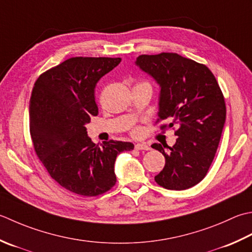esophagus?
Returning a JSON list of instances; mask_svg holds the SVG:
<instances>
[{
	"label": "esophagus",
	"mask_w": 252,
	"mask_h": 252,
	"mask_svg": "<svg viewBox=\"0 0 252 252\" xmlns=\"http://www.w3.org/2000/svg\"><path fill=\"white\" fill-rule=\"evenodd\" d=\"M135 149L141 151H149L150 146L145 144V143H137V144H135Z\"/></svg>",
	"instance_id": "34e87169"
}]
</instances>
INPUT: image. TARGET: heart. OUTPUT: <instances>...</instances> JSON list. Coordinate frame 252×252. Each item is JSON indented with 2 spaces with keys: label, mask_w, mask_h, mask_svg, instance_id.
<instances>
[{
  "label": "heart",
  "mask_w": 252,
  "mask_h": 252,
  "mask_svg": "<svg viewBox=\"0 0 252 252\" xmlns=\"http://www.w3.org/2000/svg\"><path fill=\"white\" fill-rule=\"evenodd\" d=\"M133 132H134V133H137V132H139V129H137V127H135L134 131H133Z\"/></svg>",
  "instance_id": "b5f03b06"
}]
</instances>
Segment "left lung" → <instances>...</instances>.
Returning <instances> with one entry per match:
<instances>
[{
	"label": "left lung",
	"instance_id": "1",
	"mask_svg": "<svg viewBox=\"0 0 252 252\" xmlns=\"http://www.w3.org/2000/svg\"><path fill=\"white\" fill-rule=\"evenodd\" d=\"M135 64L159 85L157 121L178 126L174 146L152 145L166 161L155 181L165 189H189L206 176L223 132L226 106L219 83L203 64L177 53L142 54Z\"/></svg>",
	"mask_w": 252,
	"mask_h": 252
}]
</instances>
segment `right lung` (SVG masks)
I'll return each mask as SVG.
<instances>
[{
    "label": "right lung",
    "instance_id": "right-lung-1",
    "mask_svg": "<svg viewBox=\"0 0 252 252\" xmlns=\"http://www.w3.org/2000/svg\"><path fill=\"white\" fill-rule=\"evenodd\" d=\"M120 58L67 59L42 73L29 101L33 149L49 175L66 190L84 196L105 193L116 185L115 161L130 142H103L87 136L86 125L98 115L96 84Z\"/></svg>",
    "mask_w": 252,
    "mask_h": 252
}]
</instances>
